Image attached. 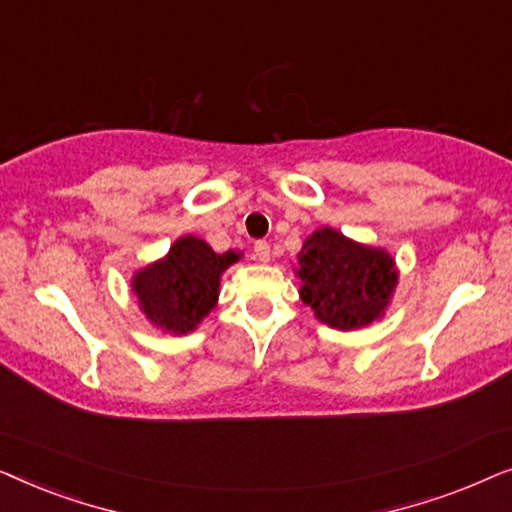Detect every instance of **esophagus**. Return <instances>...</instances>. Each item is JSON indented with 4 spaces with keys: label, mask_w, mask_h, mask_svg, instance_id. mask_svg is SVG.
<instances>
[{
    "label": "esophagus",
    "mask_w": 512,
    "mask_h": 512,
    "mask_svg": "<svg viewBox=\"0 0 512 512\" xmlns=\"http://www.w3.org/2000/svg\"><path fill=\"white\" fill-rule=\"evenodd\" d=\"M254 256L258 258L261 263H268L270 261V244L265 240H258L254 244Z\"/></svg>",
    "instance_id": "1"
}]
</instances>
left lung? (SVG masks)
<instances>
[{"instance_id": "left-lung-1", "label": "left lung", "mask_w": 512, "mask_h": 512, "mask_svg": "<svg viewBox=\"0 0 512 512\" xmlns=\"http://www.w3.org/2000/svg\"><path fill=\"white\" fill-rule=\"evenodd\" d=\"M300 298L319 321L352 331L375 321L396 286L387 251L363 247L333 228L312 233L298 254Z\"/></svg>"}]
</instances>
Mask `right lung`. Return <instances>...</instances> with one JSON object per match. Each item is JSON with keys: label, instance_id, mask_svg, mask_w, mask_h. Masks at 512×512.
Returning <instances> with one entry per match:
<instances>
[{"label": "right lung", "instance_id": "right-lung-1", "mask_svg": "<svg viewBox=\"0 0 512 512\" xmlns=\"http://www.w3.org/2000/svg\"><path fill=\"white\" fill-rule=\"evenodd\" d=\"M240 254H214L200 237L174 242L163 261L139 270L132 279L139 305L153 324L172 333H188L207 317L219 298V277Z\"/></svg>", "mask_w": 512, "mask_h": 512}]
</instances>
